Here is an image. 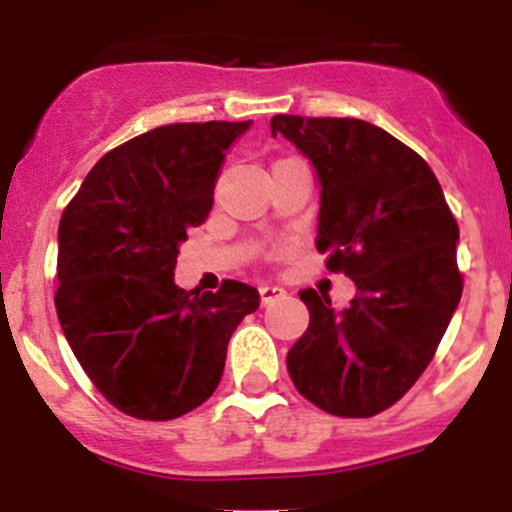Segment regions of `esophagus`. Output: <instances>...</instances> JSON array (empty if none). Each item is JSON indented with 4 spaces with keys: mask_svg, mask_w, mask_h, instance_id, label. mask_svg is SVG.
Instances as JSON below:
<instances>
[{
    "mask_svg": "<svg viewBox=\"0 0 512 512\" xmlns=\"http://www.w3.org/2000/svg\"><path fill=\"white\" fill-rule=\"evenodd\" d=\"M285 287H280V285H262L260 287V297H262V304H272V302H277V299H282L285 297Z\"/></svg>",
    "mask_w": 512,
    "mask_h": 512,
    "instance_id": "esophagus-1",
    "label": "esophagus"
}]
</instances>
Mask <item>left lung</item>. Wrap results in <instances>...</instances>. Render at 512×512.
Segmentation results:
<instances>
[{"label":"left lung","instance_id":"left-lung-1","mask_svg":"<svg viewBox=\"0 0 512 512\" xmlns=\"http://www.w3.org/2000/svg\"><path fill=\"white\" fill-rule=\"evenodd\" d=\"M319 183L317 250L356 285L349 307L302 289L309 327L287 352L304 399L366 418L401 399L436 354L461 302L458 225L428 163L359 118L275 116Z\"/></svg>","mask_w":512,"mask_h":512}]
</instances>
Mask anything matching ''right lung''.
Masks as SVG:
<instances>
[{
    "mask_svg": "<svg viewBox=\"0 0 512 512\" xmlns=\"http://www.w3.org/2000/svg\"><path fill=\"white\" fill-rule=\"evenodd\" d=\"M252 121L170 123L106 153L59 223L56 314L79 364L118 411L170 421L218 389L227 342L260 292L227 280L185 292L175 262L213 208L232 143Z\"/></svg>",
    "mask_w": 512,
    "mask_h": 512,
    "instance_id": "add662e5",
    "label": "right lung"
}]
</instances>
